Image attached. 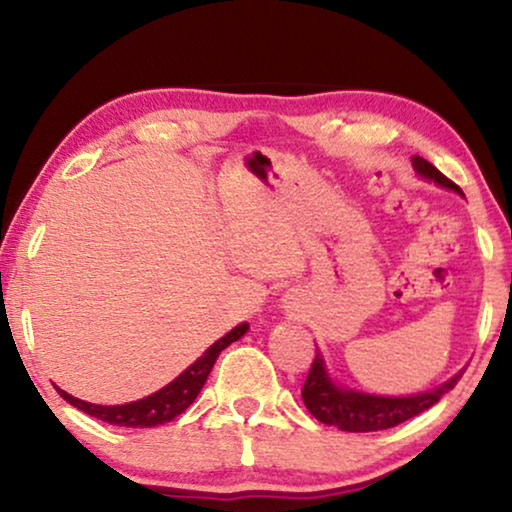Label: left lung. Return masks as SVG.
<instances>
[{
  "instance_id": "1",
  "label": "left lung",
  "mask_w": 512,
  "mask_h": 512,
  "mask_svg": "<svg viewBox=\"0 0 512 512\" xmlns=\"http://www.w3.org/2000/svg\"><path fill=\"white\" fill-rule=\"evenodd\" d=\"M412 167H415L419 177L433 181L440 188H450V191L461 195V188L452 184L445 174H440L429 160L415 156L412 158ZM464 370L440 384L436 389L424 391V394L412 396H375L363 394V391H354L349 387H340L328 375L326 363L321 359V352L317 349L310 373L303 384V401L305 408L312 412L319 422L328 426H338L340 431L349 433H368V431H382L391 429V426L408 422L410 417L419 415V412L429 410L436 405L447 391L454 389V384L461 380Z\"/></svg>"
}]
</instances>
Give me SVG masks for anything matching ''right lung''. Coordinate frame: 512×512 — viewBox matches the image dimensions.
I'll list each match as a JSON object with an SVG mask.
<instances>
[{
  "mask_svg": "<svg viewBox=\"0 0 512 512\" xmlns=\"http://www.w3.org/2000/svg\"><path fill=\"white\" fill-rule=\"evenodd\" d=\"M247 331H249V324L235 326L233 331L223 335L221 340H216L198 361L191 363V366H188L177 380H172L167 387L156 391V394L139 398V401H132L125 405H97V403L81 401V398H74L72 394H67V391H62L58 387L55 389H58V394L65 398L69 405H74V408H79L90 417H97L102 419V422L114 424V426L151 429V426L172 422L174 417H179L181 412H184L188 405L198 398L200 389L205 387L207 377L212 373L216 359H219V354L230 345V342L240 340Z\"/></svg>",
  "mask_w": 512,
  "mask_h": 512,
  "instance_id": "1",
  "label": "right lung"
}]
</instances>
